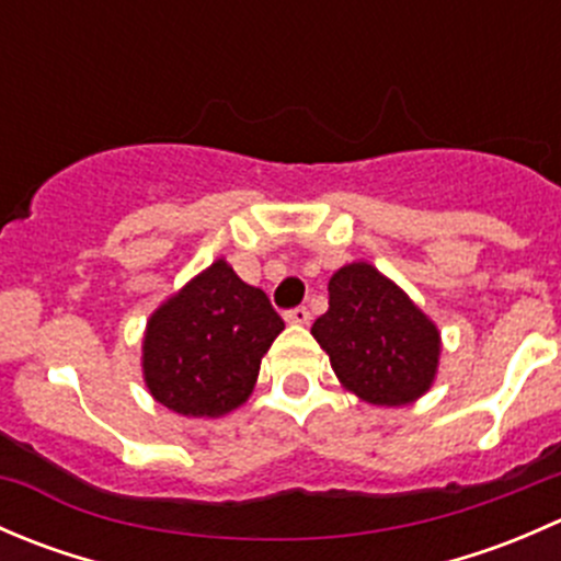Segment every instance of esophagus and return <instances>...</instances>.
I'll use <instances>...</instances> for the list:
<instances>
[{
	"label": "esophagus",
	"mask_w": 561,
	"mask_h": 561,
	"mask_svg": "<svg viewBox=\"0 0 561 561\" xmlns=\"http://www.w3.org/2000/svg\"><path fill=\"white\" fill-rule=\"evenodd\" d=\"M285 320L293 322V325H307V322L312 320V314H309L307 307H296V309H287Z\"/></svg>",
	"instance_id": "obj_1"
}]
</instances>
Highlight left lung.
Returning a JSON list of instances; mask_svg holds the SVG:
<instances>
[{
	"label": "left lung",
	"mask_w": 561,
	"mask_h": 561,
	"mask_svg": "<svg viewBox=\"0 0 561 561\" xmlns=\"http://www.w3.org/2000/svg\"><path fill=\"white\" fill-rule=\"evenodd\" d=\"M312 336L339 382L369 404H412L437 377V325L369 263L331 276L328 312L314 320Z\"/></svg>",
	"instance_id": "obj_1"
}]
</instances>
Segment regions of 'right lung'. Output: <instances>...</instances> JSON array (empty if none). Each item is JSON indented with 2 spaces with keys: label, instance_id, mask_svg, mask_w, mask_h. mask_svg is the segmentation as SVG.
<instances>
[{
  "label": "right lung",
  "instance_id": "add662e5",
  "mask_svg": "<svg viewBox=\"0 0 561 561\" xmlns=\"http://www.w3.org/2000/svg\"><path fill=\"white\" fill-rule=\"evenodd\" d=\"M282 331L285 320L268 296L217 260L146 322V388L179 415H228L249 399L260 360Z\"/></svg>",
  "mask_w": 561,
  "mask_h": 561
}]
</instances>
